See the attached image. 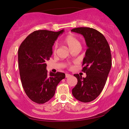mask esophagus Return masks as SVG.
Listing matches in <instances>:
<instances>
[{"label":"esophagus","mask_w":129,"mask_h":129,"mask_svg":"<svg viewBox=\"0 0 129 129\" xmlns=\"http://www.w3.org/2000/svg\"><path fill=\"white\" fill-rule=\"evenodd\" d=\"M65 76H66V78H68V77H69L70 76H71V75H70V74H68V73H66V75H65Z\"/></svg>","instance_id":"obj_1"}]
</instances>
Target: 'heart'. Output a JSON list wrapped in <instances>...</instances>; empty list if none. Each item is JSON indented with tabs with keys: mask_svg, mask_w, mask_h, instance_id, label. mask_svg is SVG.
<instances>
[{
	"mask_svg": "<svg viewBox=\"0 0 129 129\" xmlns=\"http://www.w3.org/2000/svg\"><path fill=\"white\" fill-rule=\"evenodd\" d=\"M64 43L68 46L70 50L75 48H80L81 44L77 37L73 34L69 35L65 37L64 39ZM57 46L54 45L53 47V52L55 53L56 51Z\"/></svg>",
	"mask_w": 129,
	"mask_h": 129,
	"instance_id": "1",
	"label": "heart"
}]
</instances>
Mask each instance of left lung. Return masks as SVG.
<instances>
[{"label":"left lung","mask_w":129,"mask_h":129,"mask_svg":"<svg viewBox=\"0 0 129 129\" xmlns=\"http://www.w3.org/2000/svg\"><path fill=\"white\" fill-rule=\"evenodd\" d=\"M71 31L82 35L87 47L82 64L86 77L74 75L77 83L72 94L79 101L87 103L94 100L103 90L112 66L110 48L105 37L96 29L77 27Z\"/></svg>","instance_id":"1"}]
</instances>
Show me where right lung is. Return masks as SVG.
Returning <instances> with one entry per match:
<instances>
[{
  "instance_id": "1",
  "label": "right lung",
  "mask_w": 129,
  "mask_h": 129,
  "mask_svg": "<svg viewBox=\"0 0 129 129\" xmlns=\"http://www.w3.org/2000/svg\"><path fill=\"white\" fill-rule=\"evenodd\" d=\"M64 30L52 31L39 30L30 34L21 43L18 63L22 86L30 99L43 104L51 99L57 84L65 78L61 72L47 73L46 62L50 59L52 47Z\"/></svg>"
}]
</instances>
